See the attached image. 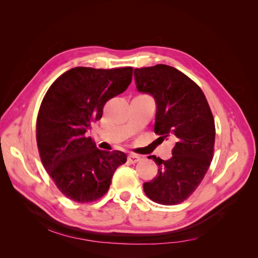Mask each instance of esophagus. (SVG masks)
<instances>
[{"label": "esophagus", "mask_w": 258, "mask_h": 258, "mask_svg": "<svg viewBox=\"0 0 258 258\" xmlns=\"http://www.w3.org/2000/svg\"><path fill=\"white\" fill-rule=\"evenodd\" d=\"M139 160H140V157L137 155H130L127 157V161L130 164H135V163H138Z\"/></svg>", "instance_id": "34e87169"}]
</instances>
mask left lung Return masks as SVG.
Masks as SVG:
<instances>
[{"mask_svg":"<svg viewBox=\"0 0 258 258\" xmlns=\"http://www.w3.org/2000/svg\"><path fill=\"white\" fill-rule=\"evenodd\" d=\"M134 78L139 92L155 99V132L161 140L177 141L171 159L152 156L158 174L143 183V190L157 204H180L197 189L212 163L215 123L211 108L202 89L174 67L135 68Z\"/></svg>","mask_w":258,"mask_h":258,"instance_id":"8db88e82","label":"left lung"}]
</instances>
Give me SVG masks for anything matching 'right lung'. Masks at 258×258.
Wrapping results in <instances>:
<instances>
[{
  "label": "right lung",
  "instance_id": "1",
  "mask_svg": "<svg viewBox=\"0 0 258 258\" xmlns=\"http://www.w3.org/2000/svg\"><path fill=\"white\" fill-rule=\"evenodd\" d=\"M132 67H75L56 78L41 103L36 139L42 164L58 189L76 203L98 200L108 191L124 152L103 151L86 137L109 99L123 93Z\"/></svg>",
  "mask_w": 258,
  "mask_h": 258
}]
</instances>
